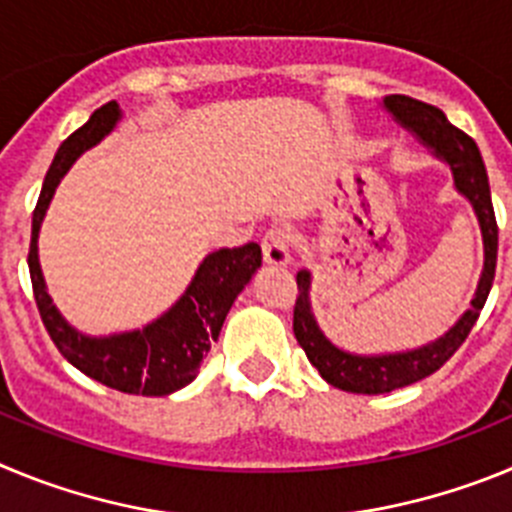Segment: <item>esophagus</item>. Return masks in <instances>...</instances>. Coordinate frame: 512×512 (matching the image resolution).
Wrapping results in <instances>:
<instances>
[{
	"instance_id": "34e87169",
	"label": "esophagus",
	"mask_w": 512,
	"mask_h": 512,
	"mask_svg": "<svg viewBox=\"0 0 512 512\" xmlns=\"http://www.w3.org/2000/svg\"><path fill=\"white\" fill-rule=\"evenodd\" d=\"M289 233L284 228H271L261 241V251H264V261L269 266H287L292 261V253H289Z\"/></svg>"
}]
</instances>
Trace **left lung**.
<instances>
[{
    "label": "left lung",
    "mask_w": 512,
    "mask_h": 512,
    "mask_svg": "<svg viewBox=\"0 0 512 512\" xmlns=\"http://www.w3.org/2000/svg\"><path fill=\"white\" fill-rule=\"evenodd\" d=\"M384 110L390 112L402 128H408L423 146L431 148L433 156L441 158L443 164H449L456 192L469 200L474 215H477L482 243H485V269L479 277L472 307L456 320L454 328L413 351L377 356L348 354L325 338L310 307V271H297L300 295H297L295 320H292L297 343L325 382L343 392H356V395H384V392L400 390V387H408V384L438 372L472 333L487 295H490L497 266V220L495 210H492L490 179H487L485 161H482L477 143L467 133L454 128L438 107L420 102V99L390 94V97H384Z\"/></svg>",
    "instance_id": "obj_1"
}]
</instances>
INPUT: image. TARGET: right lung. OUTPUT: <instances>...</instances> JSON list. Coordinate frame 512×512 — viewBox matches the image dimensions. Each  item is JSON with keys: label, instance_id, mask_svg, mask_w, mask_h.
Returning <instances> with one entry per match:
<instances>
[{"label": "right lung", "instance_id": "1", "mask_svg": "<svg viewBox=\"0 0 512 512\" xmlns=\"http://www.w3.org/2000/svg\"><path fill=\"white\" fill-rule=\"evenodd\" d=\"M122 117L120 104H102L76 133L63 140L53 158L51 169L45 174L38 205L33 212V238H30V279L45 330L63 359L74 364L79 372L97 382L107 384L117 392L143 397H164L182 390L200 374L202 359L217 341L225 315L233 307L235 297L251 282L261 266L259 243H246L238 248H220L205 256L192 284L187 287L174 307L161 318L148 323L143 330L117 333V336L92 338L79 333L63 320L45 289L43 271L38 261V233L45 210L51 205L53 192L63 174L71 169L76 158L92 146H97L104 135H110L117 120Z\"/></svg>", "mask_w": 512, "mask_h": 512}]
</instances>
